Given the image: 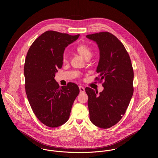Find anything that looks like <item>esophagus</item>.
Here are the masks:
<instances>
[{"instance_id": "esophagus-1", "label": "esophagus", "mask_w": 158, "mask_h": 158, "mask_svg": "<svg viewBox=\"0 0 158 158\" xmlns=\"http://www.w3.org/2000/svg\"><path fill=\"white\" fill-rule=\"evenodd\" d=\"M79 89H80V92L81 93H84L85 92V88L81 86H79Z\"/></svg>"}]
</instances>
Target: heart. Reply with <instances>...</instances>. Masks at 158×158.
<instances>
[{"label": "heart", "instance_id": "heart-1", "mask_svg": "<svg viewBox=\"0 0 158 158\" xmlns=\"http://www.w3.org/2000/svg\"><path fill=\"white\" fill-rule=\"evenodd\" d=\"M76 52L85 60H89L92 55V49L90 46L86 44H80L75 48ZM63 61L66 62L68 60V56L66 53H64L63 56Z\"/></svg>", "mask_w": 158, "mask_h": 158}]
</instances>
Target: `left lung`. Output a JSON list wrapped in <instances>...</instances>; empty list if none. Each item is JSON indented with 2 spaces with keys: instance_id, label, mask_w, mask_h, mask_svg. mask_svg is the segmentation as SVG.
I'll use <instances>...</instances> for the list:
<instances>
[{
  "instance_id": "obj_1",
  "label": "left lung",
  "mask_w": 158,
  "mask_h": 158,
  "mask_svg": "<svg viewBox=\"0 0 158 158\" xmlns=\"http://www.w3.org/2000/svg\"><path fill=\"white\" fill-rule=\"evenodd\" d=\"M97 43L100 59L97 80H104V88L98 94L86 88L91 122L106 129L120 121L133 94L134 72L130 56L124 45L113 34L100 32L86 36Z\"/></svg>"
}]
</instances>
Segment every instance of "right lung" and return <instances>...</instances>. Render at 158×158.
Listing matches in <instances>:
<instances>
[{"instance_id":"1","label":"right lung","mask_w":158,"mask_h":158,"mask_svg":"<svg viewBox=\"0 0 158 158\" xmlns=\"http://www.w3.org/2000/svg\"><path fill=\"white\" fill-rule=\"evenodd\" d=\"M79 36L47 31L27 52L23 69L27 98L35 115L48 127H58L68 121L80 92L76 84L69 83L61 88L54 78L62 68L65 48Z\"/></svg>"}]
</instances>
